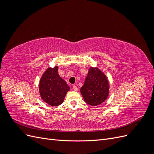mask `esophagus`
I'll list each match as a JSON object with an SVG mask.
<instances>
[{
  "instance_id": "34e87169",
  "label": "esophagus",
  "mask_w": 154,
  "mask_h": 154,
  "mask_svg": "<svg viewBox=\"0 0 154 154\" xmlns=\"http://www.w3.org/2000/svg\"><path fill=\"white\" fill-rule=\"evenodd\" d=\"M72 88H73V89H74V91H78V87H77L76 85H73Z\"/></svg>"
}]
</instances>
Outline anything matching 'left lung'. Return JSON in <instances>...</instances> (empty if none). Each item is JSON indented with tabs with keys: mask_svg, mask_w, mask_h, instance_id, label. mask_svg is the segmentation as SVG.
Returning <instances> with one entry per match:
<instances>
[{
	"mask_svg": "<svg viewBox=\"0 0 154 154\" xmlns=\"http://www.w3.org/2000/svg\"><path fill=\"white\" fill-rule=\"evenodd\" d=\"M80 92L86 103L97 106L109 95V82L105 74L97 67H91Z\"/></svg>",
	"mask_w": 154,
	"mask_h": 154,
	"instance_id": "1",
	"label": "left lung"
}]
</instances>
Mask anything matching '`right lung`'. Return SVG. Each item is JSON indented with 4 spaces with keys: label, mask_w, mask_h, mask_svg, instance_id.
<instances>
[{
    "label": "right lung",
    "mask_w": 154,
    "mask_h": 154,
    "mask_svg": "<svg viewBox=\"0 0 154 154\" xmlns=\"http://www.w3.org/2000/svg\"><path fill=\"white\" fill-rule=\"evenodd\" d=\"M58 67H49L42 76L39 83L41 98L51 106H58L64 100L70 87L58 73Z\"/></svg>",
    "instance_id": "1"
}]
</instances>
